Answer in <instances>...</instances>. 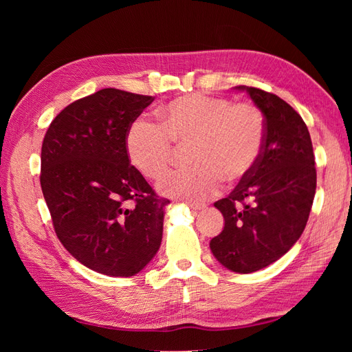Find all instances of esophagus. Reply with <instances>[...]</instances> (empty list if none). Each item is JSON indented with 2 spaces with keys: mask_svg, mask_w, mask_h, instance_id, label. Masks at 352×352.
<instances>
[{
  "mask_svg": "<svg viewBox=\"0 0 352 352\" xmlns=\"http://www.w3.org/2000/svg\"><path fill=\"white\" fill-rule=\"evenodd\" d=\"M188 207L192 211H199L202 208H206L204 204H197V202H188Z\"/></svg>",
  "mask_w": 352,
  "mask_h": 352,
  "instance_id": "obj_1",
  "label": "esophagus"
}]
</instances>
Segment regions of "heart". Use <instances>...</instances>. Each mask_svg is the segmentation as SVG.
<instances>
[{
    "instance_id": "b5f03b06",
    "label": "heart",
    "mask_w": 352,
    "mask_h": 352,
    "mask_svg": "<svg viewBox=\"0 0 352 352\" xmlns=\"http://www.w3.org/2000/svg\"><path fill=\"white\" fill-rule=\"evenodd\" d=\"M162 127L135 120L126 133V154L138 173L157 179L170 164L175 146H189L192 167L166 173L157 184L163 195L201 201L220 182L241 184L257 167L265 144V119L251 102L188 95L160 111Z\"/></svg>"
}]
</instances>
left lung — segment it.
I'll return each instance as SVG.
<instances>
[{
	"instance_id": "left-lung-1",
	"label": "left lung",
	"mask_w": 352,
	"mask_h": 352,
	"mask_svg": "<svg viewBox=\"0 0 352 352\" xmlns=\"http://www.w3.org/2000/svg\"><path fill=\"white\" fill-rule=\"evenodd\" d=\"M247 92L265 119V144L254 172L214 202L225 217L210 241L217 261L235 273H252L278 261L300 239L316 194L310 132L289 104L252 87Z\"/></svg>"
}]
</instances>
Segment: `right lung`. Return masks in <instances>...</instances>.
<instances>
[{
  "mask_svg": "<svg viewBox=\"0 0 352 352\" xmlns=\"http://www.w3.org/2000/svg\"><path fill=\"white\" fill-rule=\"evenodd\" d=\"M154 101L116 88L60 111L42 142L41 188L60 242L88 269L129 278L157 254L164 208L126 154V133Z\"/></svg>",
  "mask_w": 352,
  "mask_h": 352,
  "instance_id": "obj_1",
  "label": "right lung"
}]
</instances>
